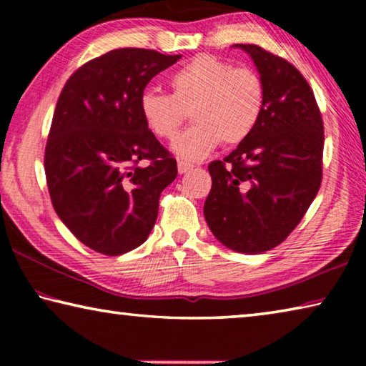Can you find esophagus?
Returning <instances> with one entry per match:
<instances>
[{"label": "esophagus", "instance_id": "34e87169", "mask_svg": "<svg viewBox=\"0 0 366 366\" xmlns=\"http://www.w3.org/2000/svg\"><path fill=\"white\" fill-rule=\"evenodd\" d=\"M192 168H194V164H190V163H187V161H179L177 163V171H179V174H185V172L187 171H190Z\"/></svg>", "mask_w": 366, "mask_h": 366}]
</instances>
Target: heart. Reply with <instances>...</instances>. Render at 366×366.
Segmentation results:
<instances>
[{"label":"heart","instance_id":"1","mask_svg":"<svg viewBox=\"0 0 366 366\" xmlns=\"http://www.w3.org/2000/svg\"><path fill=\"white\" fill-rule=\"evenodd\" d=\"M171 95L147 90L140 116L154 137L171 140L190 111L195 124L179 134L172 150L182 159H200L219 144L239 145L257 127L264 108L262 76L250 67L212 54L189 61L169 79Z\"/></svg>","mask_w":366,"mask_h":366}]
</instances>
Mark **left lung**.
Returning <instances> with one entry per match:
<instances>
[{"instance_id": "8db88e82", "label": "left lung", "mask_w": 366, "mask_h": 366, "mask_svg": "<svg viewBox=\"0 0 366 366\" xmlns=\"http://www.w3.org/2000/svg\"><path fill=\"white\" fill-rule=\"evenodd\" d=\"M250 54L266 89L253 132L224 159L208 164L212 190L203 213L214 237L239 253H263L287 239L323 179L325 129L305 77L258 45Z\"/></svg>"}]
</instances>
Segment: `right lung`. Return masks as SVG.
Returning a JSON list of instances; mask_svg holds the SVG:
<instances>
[{"label":"right lung","instance_id":"1","mask_svg":"<svg viewBox=\"0 0 366 366\" xmlns=\"http://www.w3.org/2000/svg\"><path fill=\"white\" fill-rule=\"evenodd\" d=\"M181 58L113 49L79 67L58 98L45 148L49 197L66 227L103 255L145 242L161 192L177 176L176 159L148 131L139 102L148 82Z\"/></svg>","mask_w":366,"mask_h":366}]
</instances>
